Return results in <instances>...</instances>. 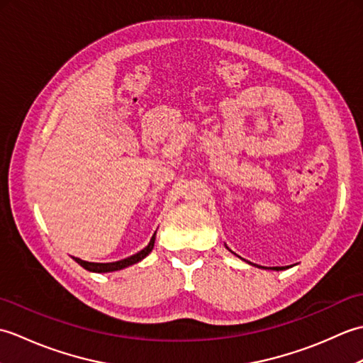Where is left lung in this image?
<instances>
[{"label":"left lung","mask_w":363,"mask_h":363,"mask_svg":"<svg viewBox=\"0 0 363 363\" xmlns=\"http://www.w3.org/2000/svg\"><path fill=\"white\" fill-rule=\"evenodd\" d=\"M259 268H264V267H259ZM267 268V267H265ZM269 269H276V272H279V269H285V268H289V267H268Z\"/></svg>","instance_id":"8db88e82"}]
</instances>
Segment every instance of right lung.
I'll use <instances>...</instances> for the list:
<instances>
[{
	"mask_svg": "<svg viewBox=\"0 0 363 363\" xmlns=\"http://www.w3.org/2000/svg\"><path fill=\"white\" fill-rule=\"evenodd\" d=\"M154 240H156V233H154V235L151 237V240L148 243V246L146 248H143L142 251H138L137 254H134V256L130 257H126L123 260H118V262H111V264H95V262H87V260H81L78 257H74V260L78 262V264L86 268L87 272H94V273H109V272H118V269H123L126 267H130L137 264V262H140L142 259H145L148 254L152 251L154 248Z\"/></svg>",
	"mask_w": 363,
	"mask_h": 363,
	"instance_id": "1",
	"label": "right lung"
}]
</instances>
